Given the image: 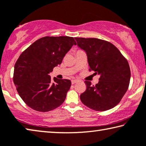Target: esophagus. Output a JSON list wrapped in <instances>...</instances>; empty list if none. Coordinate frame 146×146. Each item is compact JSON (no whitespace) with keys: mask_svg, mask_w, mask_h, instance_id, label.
Returning a JSON list of instances; mask_svg holds the SVG:
<instances>
[{"mask_svg":"<svg viewBox=\"0 0 146 146\" xmlns=\"http://www.w3.org/2000/svg\"><path fill=\"white\" fill-rule=\"evenodd\" d=\"M78 82V80H76V79L71 80V84H75V83H76V82Z\"/></svg>","mask_w":146,"mask_h":146,"instance_id":"obj_1","label":"esophagus"}]
</instances>
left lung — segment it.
I'll list each match as a JSON object with an SVG mask.
<instances>
[{"label": "left lung", "mask_w": 146, "mask_h": 146, "mask_svg": "<svg viewBox=\"0 0 146 146\" xmlns=\"http://www.w3.org/2000/svg\"><path fill=\"white\" fill-rule=\"evenodd\" d=\"M75 39L78 47L86 52L90 71L100 75L96 86L86 80V90L80 96L82 103L97 111L114 108L121 101L130 82L131 70L127 59L107 41L98 38Z\"/></svg>", "instance_id": "obj_1"}]
</instances>
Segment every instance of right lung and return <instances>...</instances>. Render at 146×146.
<instances>
[{
  "instance_id": "add662e5",
  "label": "right lung",
  "mask_w": 146,
  "mask_h": 146,
  "mask_svg": "<svg viewBox=\"0 0 146 146\" xmlns=\"http://www.w3.org/2000/svg\"><path fill=\"white\" fill-rule=\"evenodd\" d=\"M76 42L73 37L45 36L39 39L20 55L13 72V82L23 101L38 112H48L65 101L71 82L48 75L60 65Z\"/></svg>"
}]
</instances>
